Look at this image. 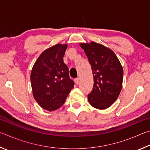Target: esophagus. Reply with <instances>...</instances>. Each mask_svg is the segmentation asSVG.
Here are the masks:
<instances>
[{
    "mask_svg": "<svg viewBox=\"0 0 150 150\" xmlns=\"http://www.w3.org/2000/svg\"><path fill=\"white\" fill-rule=\"evenodd\" d=\"M79 81H80V78L79 77H77V78L75 79V82L76 83V84H79Z\"/></svg>",
    "mask_w": 150,
    "mask_h": 150,
    "instance_id": "esophagus-1",
    "label": "esophagus"
}]
</instances>
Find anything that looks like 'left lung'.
Instances as JSON below:
<instances>
[{"label": "left lung", "mask_w": 150, "mask_h": 150, "mask_svg": "<svg viewBox=\"0 0 150 150\" xmlns=\"http://www.w3.org/2000/svg\"><path fill=\"white\" fill-rule=\"evenodd\" d=\"M92 69L94 78L93 90L88 95L91 105L106 109L117 99L122 89L123 69L113 51L97 43H82Z\"/></svg>", "instance_id": "1"}]
</instances>
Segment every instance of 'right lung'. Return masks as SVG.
<instances>
[{
  "label": "right lung",
  "instance_id": "1",
  "mask_svg": "<svg viewBox=\"0 0 150 150\" xmlns=\"http://www.w3.org/2000/svg\"><path fill=\"white\" fill-rule=\"evenodd\" d=\"M67 44H56L43 52L33 66L30 80L33 96L42 108H60L74 87L69 68L63 62Z\"/></svg>",
  "mask_w": 150,
  "mask_h": 150
}]
</instances>
